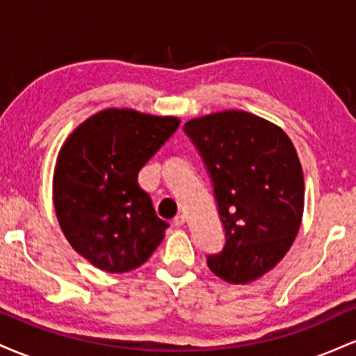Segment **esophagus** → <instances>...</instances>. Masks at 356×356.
<instances>
[{
	"instance_id": "obj_1",
	"label": "esophagus",
	"mask_w": 356,
	"mask_h": 356,
	"mask_svg": "<svg viewBox=\"0 0 356 356\" xmlns=\"http://www.w3.org/2000/svg\"><path fill=\"white\" fill-rule=\"evenodd\" d=\"M172 222H174V226H177V227L184 226V224H186V216H184V214H177V216H175V218H174Z\"/></svg>"
}]
</instances>
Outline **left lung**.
Returning a JSON list of instances; mask_svg holds the SVG:
<instances>
[{"label":"left lung","mask_w":356,"mask_h":356,"mask_svg":"<svg viewBox=\"0 0 356 356\" xmlns=\"http://www.w3.org/2000/svg\"><path fill=\"white\" fill-rule=\"evenodd\" d=\"M184 130L202 155L226 231L207 266L231 284L251 283L283 259L300 231L305 179L295 145L281 127L244 110L192 118Z\"/></svg>","instance_id":"8db88e82"}]
</instances>
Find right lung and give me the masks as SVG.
<instances>
[{"label":"right lung","instance_id":"1","mask_svg":"<svg viewBox=\"0 0 356 356\" xmlns=\"http://www.w3.org/2000/svg\"><path fill=\"white\" fill-rule=\"evenodd\" d=\"M177 117L107 108L67 137L53 174V204L72 248L107 273L145 263L169 224L138 186V170L177 130Z\"/></svg>","mask_w":356,"mask_h":356}]
</instances>
